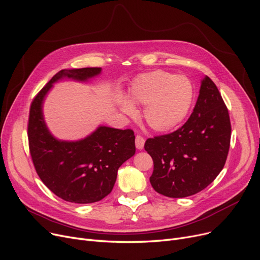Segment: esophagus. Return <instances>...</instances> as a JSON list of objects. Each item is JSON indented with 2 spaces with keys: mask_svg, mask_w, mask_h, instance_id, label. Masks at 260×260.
Listing matches in <instances>:
<instances>
[{
  "mask_svg": "<svg viewBox=\"0 0 260 260\" xmlns=\"http://www.w3.org/2000/svg\"><path fill=\"white\" fill-rule=\"evenodd\" d=\"M135 142H136V147H137L138 149H142L144 147L145 140L143 139V137H141V136H137V137H136Z\"/></svg>",
  "mask_w": 260,
  "mask_h": 260,
  "instance_id": "1",
  "label": "esophagus"
}]
</instances>
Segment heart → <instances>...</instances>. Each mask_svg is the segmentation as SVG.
I'll return each instance as SVG.
<instances>
[{
	"label": "heart",
	"instance_id": "obj_1",
	"mask_svg": "<svg viewBox=\"0 0 260 260\" xmlns=\"http://www.w3.org/2000/svg\"><path fill=\"white\" fill-rule=\"evenodd\" d=\"M193 102V86L183 76L155 71L138 76L128 91V100L121 99V111L135 116V105H145L143 118L155 132H168L185 119Z\"/></svg>",
	"mask_w": 260,
	"mask_h": 260
}]
</instances>
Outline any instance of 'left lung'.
Listing matches in <instances>:
<instances>
[{"label": "left lung", "instance_id": "obj_1", "mask_svg": "<svg viewBox=\"0 0 260 260\" xmlns=\"http://www.w3.org/2000/svg\"><path fill=\"white\" fill-rule=\"evenodd\" d=\"M230 140L228 108L214 82L204 76L188 120L176 132L149 138L144 144L154 161L152 186L171 198L197 194L223 169Z\"/></svg>", "mask_w": 260, "mask_h": 260}]
</instances>
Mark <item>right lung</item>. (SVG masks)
<instances>
[{
	"label": "right lung",
	"mask_w": 260,
	"mask_h": 260,
	"mask_svg": "<svg viewBox=\"0 0 260 260\" xmlns=\"http://www.w3.org/2000/svg\"><path fill=\"white\" fill-rule=\"evenodd\" d=\"M100 67L62 70L34 99L28 121L29 149L40 179L53 194L74 203H92L112 192L118 169L136 153L132 129L100 125L85 138L66 141L54 137L43 115V104L53 84L62 80L88 82Z\"/></svg>",
	"instance_id": "add662e5"
}]
</instances>
